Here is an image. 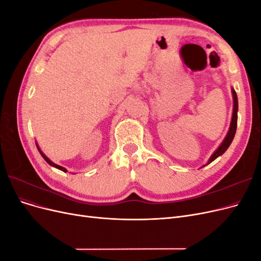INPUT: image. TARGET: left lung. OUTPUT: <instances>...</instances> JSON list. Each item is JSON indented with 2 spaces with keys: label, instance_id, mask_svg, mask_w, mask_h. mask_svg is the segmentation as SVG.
I'll list each match as a JSON object with an SVG mask.
<instances>
[{
  "label": "left lung",
  "instance_id": "8db88e82",
  "mask_svg": "<svg viewBox=\"0 0 261 261\" xmlns=\"http://www.w3.org/2000/svg\"><path fill=\"white\" fill-rule=\"evenodd\" d=\"M232 93H233V99H234V108H233V116H232V122H231L230 129H228V133H227L226 137L224 138L223 143L221 144L220 147L216 150V152L211 155V158H210L209 161H208V164H209L210 162H212L213 160H216L219 155L222 154V153L225 151V150H226L228 147H230V145H231V143H232V140H233V138H234V136H235L236 127H238V110H239V103H238V94H236V92H235L234 89H232ZM203 167H204V165H203Z\"/></svg>",
  "mask_w": 261,
  "mask_h": 261
}]
</instances>
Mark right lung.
I'll return each instance as SVG.
<instances>
[{"instance_id":"1","label":"right lung","mask_w":261,"mask_h":261,"mask_svg":"<svg viewBox=\"0 0 261 261\" xmlns=\"http://www.w3.org/2000/svg\"><path fill=\"white\" fill-rule=\"evenodd\" d=\"M38 147V146H37ZM38 150H39V151H40V153H41V155H42V158H43V159L46 161V162H48L50 165H52V167H54V168H57V169H59V170H61V171H63V172H67L66 171V169L65 168H63V167H61V165H58V164H55V163H53L52 161H50L49 159H48V158H46L42 152H41V150L40 149H39V147H38Z\"/></svg>"}]
</instances>
